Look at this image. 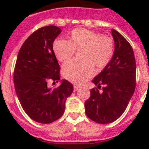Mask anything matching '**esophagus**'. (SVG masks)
Instances as JSON below:
<instances>
[{
  "mask_svg": "<svg viewBox=\"0 0 149 149\" xmlns=\"http://www.w3.org/2000/svg\"><path fill=\"white\" fill-rule=\"evenodd\" d=\"M80 88H81L80 86L77 85V84H75V85L73 86V89H74V91H78Z\"/></svg>",
  "mask_w": 149,
  "mask_h": 149,
  "instance_id": "34e87169",
  "label": "esophagus"
}]
</instances>
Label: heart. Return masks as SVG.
Here are the masks:
<instances>
[{
  "instance_id": "obj_1",
  "label": "heart",
  "mask_w": 149,
  "mask_h": 149,
  "mask_svg": "<svg viewBox=\"0 0 149 149\" xmlns=\"http://www.w3.org/2000/svg\"><path fill=\"white\" fill-rule=\"evenodd\" d=\"M52 48L61 61L69 60L76 49L81 48V59L68 61L63 66V75L67 80L81 84L92 76L93 65L103 68L109 63L114 53V42L111 37L91 30L77 29L72 31L69 40H55Z\"/></svg>"
}]
</instances>
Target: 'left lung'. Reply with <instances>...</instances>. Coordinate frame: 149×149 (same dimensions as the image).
Instances as JSON below:
<instances>
[{
  "mask_svg": "<svg viewBox=\"0 0 149 149\" xmlns=\"http://www.w3.org/2000/svg\"><path fill=\"white\" fill-rule=\"evenodd\" d=\"M115 43L114 53L109 63L92 82L97 88L102 84V93L97 88L91 89V96L85 102L87 117L100 124L118 120L125 110L136 88V63L130 43L120 33L111 30Z\"/></svg>",
  "mask_w": 149,
  "mask_h": 149,
  "instance_id": "1",
  "label": "left lung"
}]
</instances>
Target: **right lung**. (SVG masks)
<instances>
[{
  "instance_id": "1",
  "label": "right lung",
  "mask_w": 149,
  "mask_h": 149,
  "mask_svg": "<svg viewBox=\"0 0 149 149\" xmlns=\"http://www.w3.org/2000/svg\"><path fill=\"white\" fill-rule=\"evenodd\" d=\"M61 31L50 25L32 33L22 45L15 65L13 83L19 102L31 119L42 124L62 116L66 100L73 91L72 84L60 80V65L52 48ZM50 80L61 84L52 90L47 86Z\"/></svg>"
}]
</instances>
